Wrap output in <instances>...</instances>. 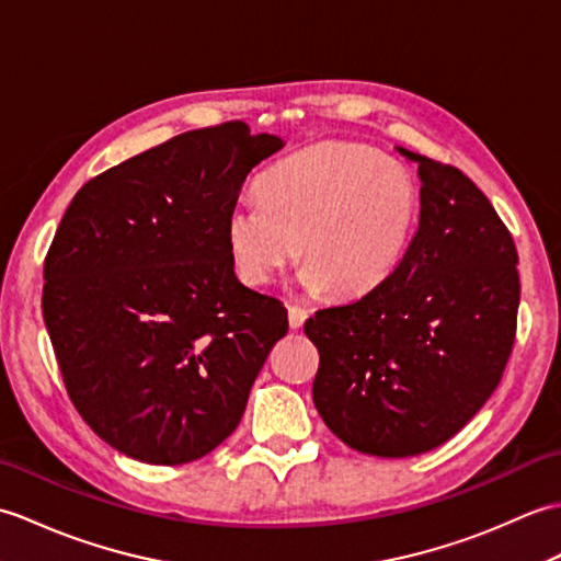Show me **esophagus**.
<instances>
[{
  "instance_id": "34e87169",
  "label": "esophagus",
  "mask_w": 561,
  "mask_h": 561,
  "mask_svg": "<svg viewBox=\"0 0 561 561\" xmlns=\"http://www.w3.org/2000/svg\"><path fill=\"white\" fill-rule=\"evenodd\" d=\"M305 321H307V309L297 307V305H290V307H288V323H290V329H302Z\"/></svg>"
}]
</instances>
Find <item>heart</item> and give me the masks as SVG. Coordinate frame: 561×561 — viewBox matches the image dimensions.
I'll use <instances>...</instances> for the list:
<instances>
[{
  "label": "heart",
  "instance_id": "heart-1",
  "mask_svg": "<svg viewBox=\"0 0 561 561\" xmlns=\"http://www.w3.org/2000/svg\"><path fill=\"white\" fill-rule=\"evenodd\" d=\"M259 198L228 210L226 242L244 285H266L300 242L305 290L367 295L401 266L420 222L410 172L359 144H319L278 160L256 180Z\"/></svg>",
  "mask_w": 561,
  "mask_h": 561
}]
</instances>
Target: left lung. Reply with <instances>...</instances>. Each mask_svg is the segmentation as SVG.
Masks as SVG:
<instances>
[{"label":"left lung","mask_w":561,"mask_h":561,"mask_svg":"<svg viewBox=\"0 0 561 561\" xmlns=\"http://www.w3.org/2000/svg\"><path fill=\"white\" fill-rule=\"evenodd\" d=\"M417 163L420 226L389 280L319 309L312 398L351 449L405 458L437 449L478 413L512 355L518 254L463 172L396 146Z\"/></svg>","instance_id":"left-lung-1"}]
</instances>
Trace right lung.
Here are the masks:
<instances>
[{"instance_id":"1","label":"right lung","mask_w":561,"mask_h":561,"mask_svg":"<svg viewBox=\"0 0 561 561\" xmlns=\"http://www.w3.org/2000/svg\"><path fill=\"white\" fill-rule=\"evenodd\" d=\"M285 141L244 122L175 136L85 182L45 259L43 317L91 430L153 466L240 425L288 309L238 280L226 218Z\"/></svg>"}]
</instances>
